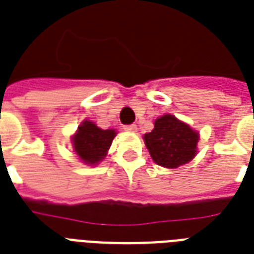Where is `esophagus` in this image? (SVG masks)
Segmentation results:
<instances>
[{
    "label": "esophagus",
    "instance_id": "34e87169",
    "mask_svg": "<svg viewBox=\"0 0 254 254\" xmlns=\"http://www.w3.org/2000/svg\"><path fill=\"white\" fill-rule=\"evenodd\" d=\"M124 129L127 131H131V133H134V131H137V125H134V124H131V125H125L124 127Z\"/></svg>",
    "mask_w": 254,
    "mask_h": 254
}]
</instances>
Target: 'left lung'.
I'll use <instances>...</instances> for the list:
<instances>
[{
    "instance_id": "obj_1",
    "label": "left lung",
    "mask_w": 254,
    "mask_h": 254,
    "mask_svg": "<svg viewBox=\"0 0 254 254\" xmlns=\"http://www.w3.org/2000/svg\"><path fill=\"white\" fill-rule=\"evenodd\" d=\"M145 145L157 165L175 169L189 163L196 155L199 133L173 115L154 121V129L143 135Z\"/></svg>"
}]
</instances>
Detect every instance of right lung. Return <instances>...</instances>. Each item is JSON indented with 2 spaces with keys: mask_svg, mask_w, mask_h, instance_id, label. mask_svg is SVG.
I'll return each mask as SVG.
<instances>
[{
  "mask_svg": "<svg viewBox=\"0 0 254 254\" xmlns=\"http://www.w3.org/2000/svg\"><path fill=\"white\" fill-rule=\"evenodd\" d=\"M116 134L113 129L103 130L96 124L85 120L72 137L73 150L84 163L96 165L107 155Z\"/></svg>",
  "mask_w": 254,
  "mask_h": 254,
  "instance_id": "1",
  "label": "right lung"
}]
</instances>
